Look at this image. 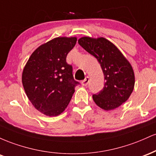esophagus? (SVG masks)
<instances>
[{"instance_id":"obj_1","label":"esophagus","mask_w":156,"mask_h":156,"mask_svg":"<svg viewBox=\"0 0 156 156\" xmlns=\"http://www.w3.org/2000/svg\"><path fill=\"white\" fill-rule=\"evenodd\" d=\"M89 81V77H86L85 79L83 80H82V81H81V85L83 86V87H86V86L88 85Z\"/></svg>"}]
</instances>
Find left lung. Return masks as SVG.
I'll use <instances>...</instances> for the list:
<instances>
[{
  "label": "left lung",
  "instance_id": "8db88e82",
  "mask_svg": "<svg viewBox=\"0 0 156 156\" xmlns=\"http://www.w3.org/2000/svg\"><path fill=\"white\" fill-rule=\"evenodd\" d=\"M78 43L98 59L104 74L103 89L92 95L94 103L106 111L119 107L133 90L135 77L130 64L114 44L103 37H84Z\"/></svg>",
  "mask_w": 156,
  "mask_h": 156
}]
</instances>
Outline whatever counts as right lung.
I'll use <instances>...</instances> for the list:
<instances>
[{
	"label": "right lung",
	"mask_w": 156,
	"mask_h": 156,
	"mask_svg": "<svg viewBox=\"0 0 156 156\" xmlns=\"http://www.w3.org/2000/svg\"><path fill=\"white\" fill-rule=\"evenodd\" d=\"M76 37H58L42 44L25 66L22 82L35 108L49 117L59 115L69 104L75 87L72 65L67 55L76 44Z\"/></svg>",
	"instance_id": "obj_1"
}]
</instances>
